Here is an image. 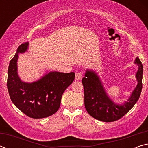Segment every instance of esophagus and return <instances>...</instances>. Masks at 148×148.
Instances as JSON below:
<instances>
[{
	"label": "esophagus",
	"instance_id": "esophagus-1",
	"mask_svg": "<svg viewBox=\"0 0 148 148\" xmlns=\"http://www.w3.org/2000/svg\"><path fill=\"white\" fill-rule=\"evenodd\" d=\"M82 77H83V74L82 72H78V73L76 74V76H75V78L76 80H80Z\"/></svg>",
	"mask_w": 148,
	"mask_h": 148
}]
</instances>
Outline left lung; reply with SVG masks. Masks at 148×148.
Returning <instances> with one entry per match:
<instances>
[{
    "mask_svg": "<svg viewBox=\"0 0 148 148\" xmlns=\"http://www.w3.org/2000/svg\"><path fill=\"white\" fill-rule=\"evenodd\" d=\"M134 63L138 66L136 74L138 84L129 99L123 104H117L108 96L100 77L94 71L87 70L82 82L84 90L85 107L95 119L104 122H112L124 116L136 103L142 89L143 65L138 57Z\"/></svg>",
    "mask_w": 148,
    "mask_h": 148,
    "instance_id": "obj_1",
    "label": "left lung"
}]
</instances>
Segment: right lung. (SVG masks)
<instances>
[{
	"mask_svg": "<svg viewBox=\"0 0 148 148\" xmlns=\"http://www.w3.org/2000/svg\"><path fill=\"white\" fill-rule=\"evenodd\" d=\"M29 42L18 47L10 62L7 87L11 101L17 108L31 118L40 119L56 113L61 104L62 95L74 80V72H50L38 81L27 83L17 74L19 53L25 52Z\"/></svg>",
	"mask_w": 148,
	"mask_h": 148,
	"instance_id": "1",
	"label": "right lung"
}]
</instances>
